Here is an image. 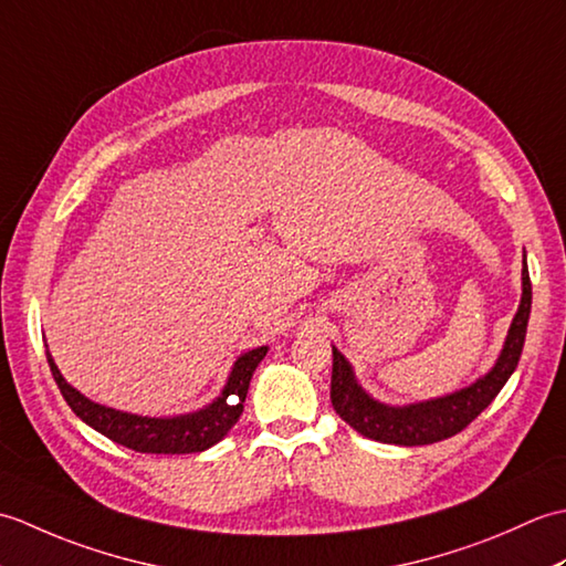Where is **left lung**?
I'll return each mask as SVG.
<instances>
[{"label":"left lung","mask_w":566,"mask_h":566,"mask_svg":"<svg viewBox=\"0 0 566 566\" xmlns=\"http://www.w3.org/2000/svg\"><path fill=\"white\" fill-rule=\"evenodd\" d=\"M533 304V286L527 264L523 260V296L518 314H515L506 343L484 377H479L469 387L440 396V399L418 401L408 406H389L359 387L355 379L353 365L347 363L338 347H333V377H331V401L335 413H338L347 426L355 428L359 436L377 442L403 444H432L444 438H452L464 430L472 420L484 411V408L496 399V394L503 389V384L518 367V359L525 345L527 318H531Z\"/></svg>","instance_id":"8db88e82"}]
</instances>
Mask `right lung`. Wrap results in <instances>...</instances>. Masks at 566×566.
<instances>
[{"instance_id":"add662e5","label":"right lung","mask_w":566,"mask_h":566,"mask_svg":"<svg viewBox=\"0 0 566 566\" xmlns=\"http://www.w3.org/2000/svg\"><path fill=\"white\" fill-rule=\"evenodd\" d=\"M264 355H268V345L240 355L233 363V369L231 375H228V381L219 399L199 408L195 413H182V416H170V418L136 416V413L116 411V408H109V406L94 403L75 387H70L65 377L60 375L51 353H48V365H51L53 379L57 384L60 394H63V399L67 401V406L90 428L102 432V436L136 452L189 454V452L209 450L211 444L223 440L228 436V430L238 423L240 413H243V401L248 396L252 371L258 369Z\"/></svg>"}]
</instances>
